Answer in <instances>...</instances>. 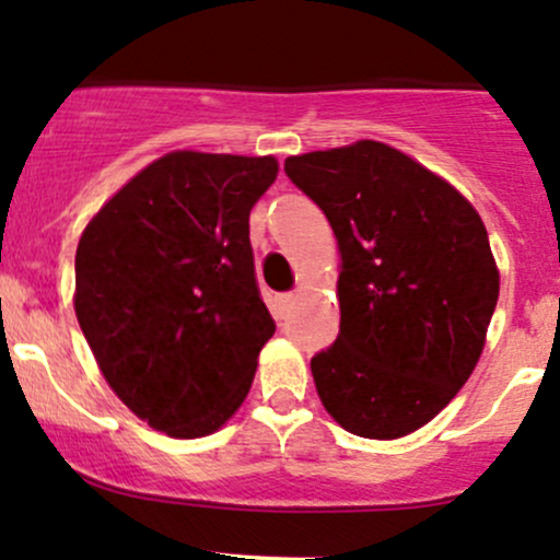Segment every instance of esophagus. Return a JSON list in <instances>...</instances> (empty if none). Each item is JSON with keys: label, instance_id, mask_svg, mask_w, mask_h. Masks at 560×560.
Here are the masks:
<instances>
[{"label": "esophagus", "instance_id": "34e87169", "mask_svg": "<svg viewBox=\"0 0 560 560\" xmlns=\"http://www.w3.org/2000/svg\"><path fill=\"white\" fill-rule=\"evenodd\" d=\"M295 300H298L295 292H284V295H279V308H281V311L292 308V303H295Z\"/></svg>", "mask_w": 560, "mask_h": 560}]
</instances>
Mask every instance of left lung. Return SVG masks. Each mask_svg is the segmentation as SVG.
<instances>
[{
  "label": "left lung",
  "instance_id": "left-lung-1",
  "mask_svg": "<svg viewBox=\"0 0 560 560\" xmlns=\"http://www.w3.org/2000/svg\"><path fill=\"white\" fill-rule=\"evenodd\" d=\"M340 249V332L311 359L327 413L394 440L432 421L478 364L499 270L478 211L381 141L287 158Z\"/></svg>",
  "mask_w": 560,
  "mask_h": 560
}]
</instances>
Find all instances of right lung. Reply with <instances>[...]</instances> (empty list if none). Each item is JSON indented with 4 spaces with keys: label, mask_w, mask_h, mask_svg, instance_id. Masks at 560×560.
<instances>
[{
    "label": "right lung",
    "mask_w": 560,
    "mask_h": 560,
    "mask_svg": "<svg viewBox=\"0 0 560 560\" xmlns=\"http://www.w3.org/2000/svg\"><path fill=\"white\" fill-rule=\"evenodd\" d=\"M270 155L168 152L102 206L74 257V311L117 397L172 438H203L244 402L276 332L249 211Z\"/></svg>",
    "instance_id": "add662e5"
}]
</instances>
